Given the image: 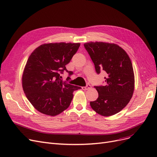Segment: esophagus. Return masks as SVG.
Listing matches in <instances>:
<instances>
[{"label":"esophagus","instance_id":"obj_1","mask_svg":"<svg viewBox=\"0 0 157 157\" xmlns=\"http://www.w3.org/2000/svg\"><path fill=\"white\" fill-rule=\"evenodd\" d=\"M82 88L83 90H88V89H90V88H91V86H90V85H87L86 87H82Z\"/></svg>","mask_w":157,"mask_h":157}]
</instances>
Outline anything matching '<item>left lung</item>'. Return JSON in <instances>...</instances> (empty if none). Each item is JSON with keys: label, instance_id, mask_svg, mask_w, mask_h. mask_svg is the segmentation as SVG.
I'll list each match as a JSON object with an SVG mask.
<instances>
[{"label": "left lung", "instance_id": "obj_1", "mask_svg": "<svg viewBox=\"0 0 157 157\" xmlns=\"http://www.w3.org/2000/svg\"><path fill=\"white\" fill-rule=\"evenodd\" d=\"M84 47L94 63L98 74L106 73L105 86H96L97 100L90 107L100 115L109 117L119 113L128 104L134 90V74L128 54L117 44L90 42Z\"/></svg>", "mask_w": 157, "mask_h": 157}]
</instances>
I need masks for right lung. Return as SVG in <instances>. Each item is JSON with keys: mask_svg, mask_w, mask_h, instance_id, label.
Here are the masks:
<instances>
[{"mask_svg": "<svg viewBox=\"0 0 157 157\" xmlns=\"http://www.w3.org/2000/svg\"><path fill=\"white\" fill-rule=\"evenodd\" d=\"M80 43L40 45L30 55L22 75V87L27 99L39 112L56 116L67 109L74 90L82 89L60 79V72L77 52Z\"/></svg>", "mask_w": 157, "mask_h": 157, "instance_id": "right-lung-1", "label": "right lung"}]
</instances>
